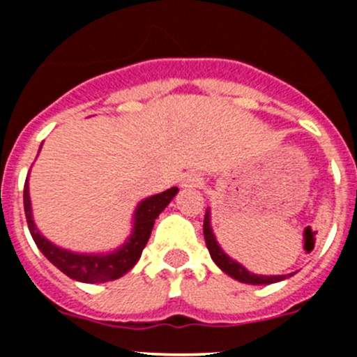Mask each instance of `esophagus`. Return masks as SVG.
I'll return each mask as SVG.
<instances>
[{
	"mask_svg": "<svg viewBox=\"0 0 357 357\" xmlns=\"http://www.w3.org/2000/svg\"><path fill=\"white\" fill-rule=\"evenodd\" d=\"M199 185H200V178L195 174L185 176L181 181V186H185V188H192V186H199Z\"/></svg>",
	"mask_w": 357,
	"mask_h": 357,
	"instance_id": "1",
	"label": "esophagus"
}]
</instances>
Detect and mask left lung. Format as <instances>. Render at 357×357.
<instances>
[{
  "label": "left lung",
  "instance_id": "8db88e82",
  "mask_svg": "<svg viewBox=\"0 0 357 357\" xmlns=\"http://www.w3.org/2000/svg\"><path fill=\"white\" fill-rule=\"evenodd\" d=\"M204 236H205V245H207L208 252H211L212 261L219 266L221 271H225L226 275L238 280V282L250 283V285H269V283L282 282V280H287L289 276H291V275H276V276L255 275V273H250L247 268H243L240 262L233 261L228 254H225V250L219 247L218 240H215L214 231H212L211 228V212H208V208L205 211V218H204Z\"/></svg>",
  "mask_w": 357,
  "mask_h": 357
}]
</instances>
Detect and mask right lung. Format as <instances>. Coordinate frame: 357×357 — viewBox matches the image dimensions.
<instances>
[{
	"label": "right lung",
	"mask_w": 357,
	"mask_h": 357,
	"mask_svg": "<svg viewBox=\"0 0 357 357\" xmlns=\"http://www.w3.org/2000/svg\"><path fill=\"white\" fill-rule=\"evenodd\" d=\"M176 193H178V188L172 186L165 192L157 193V195L139 202L135 211V218H132V225L135 226H132L131 236H129L124 245L110 252V254H79V252H70L67 248L55 245L48 238H45L39 233V229L36 228L34 219H32L31 197H29V176L24 185V211L29 231H31L36 245L53 266H56L63 275L75 280V282L103 283L121 278L138 262V259L142 257L143 248L149 242L155 219L167 207L169 202L174 199Z\"/></svg>",
	"instance_id": "1"
}]
</instances>
